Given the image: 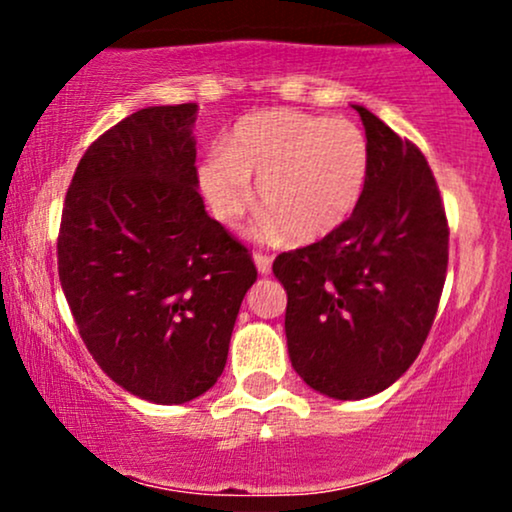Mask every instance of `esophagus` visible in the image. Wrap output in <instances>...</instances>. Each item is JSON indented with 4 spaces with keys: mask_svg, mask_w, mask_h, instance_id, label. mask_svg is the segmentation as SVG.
<instances>
[{
    "mask_svg": "<svg viewBox=\"0 0 512 512\" xmlns=\"http://www.w3.org/2000/svg\"><path fill=\"white\" fill-rule=\"evenodd\" d=\"M252 260H255V267H257V272H260V274L272 272V257H269V255L255 252V255H252Z\"/></svg>",
    "mask_w": 512,
    "mask_h": 512,
    "instance_id": "34e87169",
    "label": "esophagus"
}]
</instances>
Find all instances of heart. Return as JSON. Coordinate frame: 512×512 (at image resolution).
<instances>
[{"mask_svg":"<svg viewBox=\"0 0 512 512\" xmlns=\"http://www.w3.org/2000/svg\"><path fill=\"white\" fill-rule=\"evenodd\" d=\"M366 134L351 120L267 108L233 125L223 149H211L197 182L211 214L236 228L252 207V182L264 209L257 236L298 243L332 236L351 219L368 185Z\"/></svg>","mask_w":512,"mask_h":512,"instance_id":"obj_1","label":"heart"}]
</instances>
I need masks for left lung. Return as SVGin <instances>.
<instances>
[{
	"label": "left lung",
	"instance_id": "1",
	"mask_svg": "<svg viewBox=\"0 0 512 512\" xmlns=\"http://www.w3.org/2000/svg\"><path fill=\"white\" fill-rule=\"evenodd\" d=\"M366 129L368 185L351 219L308 248L281 252L286 344L305 385L366 399L419 356L448 269V221L424 154L354 105Z\"/></svg>",
	"mask_w": 512,
	"mask_h": 512
}]
</instances>
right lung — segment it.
I'll return each instance as SVG.
<instances>
[{
	"label": "right lung",
	"instance_id": "right-lung-1",
	"mask_svg": "<svg viewBox=\"0 0 512 512\" xmlns=\"http://www.w3.org/2000/svg\"><path fill=\"white\" fill-rule=\"evenodd\" d=\"M197 103L137 110L88 146L62 209L57 267L86 349L129 395L185 404L214 387L250 252L204 209Z\"/></svg>",
	"mask_w": 512,
	"mask_h": 512
}]
</instances>
